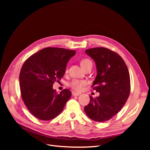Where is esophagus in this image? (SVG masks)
Segmentation results:
<instances>
[{"label": "esophagus", "instance_id": "obj_1", "mask_svg": "<svg viewBox=\"0 0 150 150\" xmlns=\"http://www.w3.org/2000/svg\"><path fill=\"white\" fill-rule=\"evenodd\" d=\"M72 95H73L74 96H79V95L81 94V93H76V92H74V91H72Z\"/></svg>", "mask_w": 150, "mask_h": 150}]
</instances>
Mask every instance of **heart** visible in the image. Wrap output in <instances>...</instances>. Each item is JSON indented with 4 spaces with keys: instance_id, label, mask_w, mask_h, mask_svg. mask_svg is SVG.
Returning <instances> with one entry per match:
<instances>
[{
    "instance_id": "b5f03b06",
    "label": "heart",
    "mask_w": 150,
    "mask_h": 150,
    "mask_svg": "<svg viewBox=\"0 0 150 150\" xmlns=\"http://www.w3.org/2000/svg\"><path fill=\"white\" fill-rule=\"evenodd\" d=\"M92 64V61H91L89 59L84 58L81 61V65L84 69L86 67H87L88 66ZM67 71V70L66 69V72ZM86 84H87L86 81L80 79H73L68 84V86H69L72 89L76 91H82L83 89Z\"/></svg>"
}]
</instances>
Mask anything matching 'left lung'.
Here are the masks:
<instances>
[{
    "mask_svg": "<svg viewBox=\"0 0 150 150\" xmlns=\"http://www.w3.org/2000/svg\"><path fill=\"white\" fill-rule=\"evenodd\" d=\"M95 61L97 76L92 87L99 93L90 96L84 108L87 116L94 121H106L115 116L127 101L130 93V77L125 61L116 52L104 47L86 50Z\"/></svg>",
    "mask_w": 150,
    "mask_h": 150,
    "instance_id": "1",
    "label": "left lung"
}]
</instances>
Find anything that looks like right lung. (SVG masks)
I'll list each match as a JSON object with an SVG mask.
<instances>
[{"mask_svg": "<svg viewBox=\"0 0 150 150\" xmlns=\"http://www.w3.org/2000/svg\"><path fill=\"white\" fill-rule=\"evenodd\" d=\"M76 51L46 47L30 56L22 65L20 74L21 97L30 112L37 118L48 121L62 112L71 97L69 89L57 94L55 81L64 76L67 63Z\"/></svg>", "mask_w": 150, "mask_h": 150, "instance_id": "1", "label": "right lung"}]
</instances>
